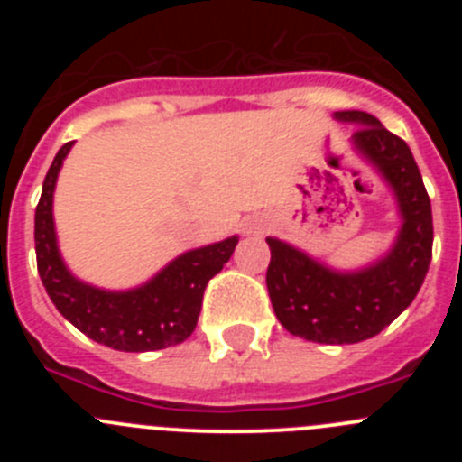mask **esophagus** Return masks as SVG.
<instances>
[{
    "instance_id": "34e87169",
    "label": "esophagus",
    "mask_w": 462,
    "mask_h": 462,
    "mask_svg": "<svg viewBox=\"0 0 462 462\" xmlns=\"http://www.w3.org/2000/svg\"><path fill=\"white\" fill-rule=\"evenodd\" d=\"M266 226H268V224H266V219H263V217H247V219H245V224H243L245 234H250V236L261 234V231H263Z\"/></svg>"
}]
</instances>
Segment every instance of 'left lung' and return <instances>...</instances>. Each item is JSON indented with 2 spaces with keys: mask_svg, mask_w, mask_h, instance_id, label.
<instances>
[{
  "mask_svg": "<svg viewBox=\"0 0 462 462\" xmlns=\"http://www.w3.org/2000/svg\"><path fill=\"white\" fill-rule=\"evenodd\" d=\"M333 117L358 126L349 143L393 194L398 234L389 252L354 271H337L271 236L266 284L277 319L291 336L319 345H354L382 333L421 289L432 256V212L402 138L363 110H337Z\"/></svg>",
  "mask_w": 462,
  "mask_h": 462,
  "instance_id": "left-lung-1",
  "label": "left lung"
}]
</instances>
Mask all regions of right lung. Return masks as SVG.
I'll return each mask as SVG.
<instances>
[{"mask_svg":"<svg viewBox=\"0 0 462 462\" xmlns=\"http://www.w3.org/2000/svg\"><path fill=\"white\" fill-rule=\"evenodd\" d=\"M71 148L67 143L52 159L34 215L36 266L51 300L89 340L117 352H154L187 340L201 314L206 284L231 259L238 236L182 252L134 289L94 287L64 263L52 217L57 175Z\"/></svg>","mask_w":462,"mask_h":462,"instance_id":"obj_1","label":"right lung"}]
</instances>
